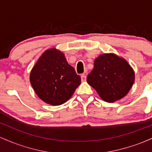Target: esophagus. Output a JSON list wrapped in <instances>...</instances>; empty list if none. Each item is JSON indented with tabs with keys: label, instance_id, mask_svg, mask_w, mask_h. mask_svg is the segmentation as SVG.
Here are the masks:
<instances>
[{
	"label": "esophagus",
	"instance_id": "esophagus-1",
	"mask_svg": "<svg viewBox=\"0 0 152 152\" xmlns=\"http://www.w3.org/2000/svg\"><path fill=\"white\" fill-rule=\"evenodd\" d=\"M81 81H86V74H82L81 75Z\"/></svg>",
	"mask_w": 152,
	"mask_h": 152
}]
</instances>
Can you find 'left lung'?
I'll return each mask as SVG.
<instances>
[{"label": "left lung", "instance_id": "obj_1", "mask_svg": "<svg viewBox=\"0 0 152 152\" xmlns=\"http://www.w3.org/2000/svg\"><path fill=\"white\" fill-rule=\"evenodd\" d=\"M87 83L106 102L114 103L129 93L135 74L126 60L113 53H103L94 60Z\"/></svg>", "mask_w": 152, "mask_h": 152}]
</instances>
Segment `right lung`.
<instances>
[{
    "instance_id": "1",
    "label": "right lung",
    "mask_w": 152,
    "mask_h": 152,
    "mask_svg": "<svg viewBox=\"0 0 152 152\" xmlns=\"http://www.w3.org/2000/svg\"><path fill=\"white\" fill-rule=\"evenodd\" d=\"M30 82L43 102L58 106L72 96L81 83V77L68 64L64 53L52 48L38 59L31 71Z\"/></svg>"
}]
</instances>
